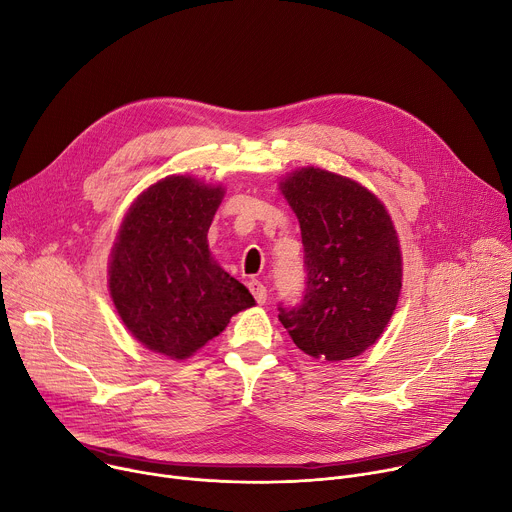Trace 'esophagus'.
Segmentation results:
<instances>
[{"label":"esophagus","mask_w":512,"mask_h":512,"mask_svg":"<svg viewBox=\"0 0 512 512\" xmlns=\"http://www.w3.org/2000/svg\"><path fill=\"white\" fill-rule=\"evenodd\" d=\"M249 290H251V294L255 296L257 304H265V300H267V288H265L259 280H251V282H249Z\"/></svg>","instance_id":"esophagus-1"}]
</instances>
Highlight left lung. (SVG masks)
<instances>
[{"label":"left lung","mask_w":512,"mask_h":512,"mask_svg":"<svg viewBox=\"0 0 512 512\" xmlns=\"http://www.w3.org/2000/svg\"><path fill=\"white\" fill-rule=\"evenodd\" d=\"M298 216L306 294L280 320L314 359H351L374 345L396 310L402 255L384 204L357 181L302 167L280 183Z\"/></svg>","instance_id":"left-lung-1"}]
</instances>
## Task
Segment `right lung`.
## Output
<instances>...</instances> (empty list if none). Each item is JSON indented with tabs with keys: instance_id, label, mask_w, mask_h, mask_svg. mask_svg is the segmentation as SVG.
<instances>
[{
	"instance_id": "right-lung-1",
	"label": "right lung",
	"mask_w": 512,
	"mask_h": 512,
	"mask_svg": "<svg viewBox=\"0 0 512 512\" xmlns=\"http://www.w3.org/2000/svg\"><path fill=\"white\" fill-rule=\"evenodd\" d=\"M222 185L169 175L134 200L110 257V296L130 335L169 359H188L230 316L255 304L208 249Z\"/></svg>"
}]
</instances>
